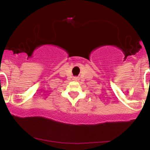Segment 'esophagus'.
<instances>
[{
	"label": "esophagus",
	"mask_w": 150,
	"mask_h": 150,
	"mask_svg": "<svg viewBox=\"0 0 150 150\" xmlns=\"http://www.w3.org/2000/svg\"><path fill=\"white\" fill-rule=\"evenodd\" d=\"M75 79H77V78H75Z\"/></svg>",
	"instance_id": "esophagus-1"
}]
</instances>
